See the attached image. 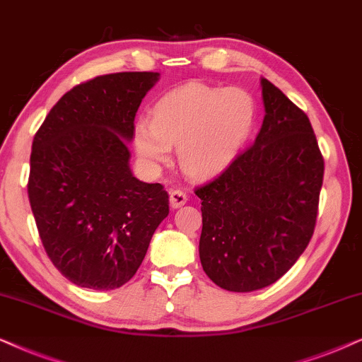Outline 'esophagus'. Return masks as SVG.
Listing matches in <instances>:
<instances>
[{"label":"esophagus","instance_id":"esophagus-1","mask_svg":"<svg viewBox=\"0 0 362 362\" xmlns=\"http://www.w3.org/2000/svg\"><path fill=\"white\" fill-rule=\"evenodd\" d=\"M168 195H170L172 209H180V206H184L187 204V200H189V197H187L185 192L182 190H170L168 192Z\"/></svg>","mask_w":362,"mask_h":362}]
</instances>
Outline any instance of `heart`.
Wrapping results in <instances>:
<instances>
[{
    "instance_id": "b5f03b06",
    "label": "heart",
    "mask_w": 362,
    "mask_h": 362,
    "mask_svg": "<svg viewBox=\"0 0 362 362\" xmlns=\"http://www.w3.org/2000/svg\"><path fill=\"white\" fill-rule=\"evenodd\" d=\"M253 100L242 89L189 84L163 95L152 122L137 120L134 147L148 165L165 163L170 147L192 177L223 170L247 141L253 125Z\"/></svg>"
}]
</instances>
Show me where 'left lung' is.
<instances>
[{"instance_id": "obj_1", "label": "left lung", "mask_w": 362, "mask_h": 362, "mask_svg": "<svg viewBox=\"0 0 362 362\" xmlns=\"http://www.w3.org/2000/svg\"><path fill=\"white\" fill-rule=\"evenodd\" d=\"M253 146L195 189L202 200L200 262L215 285L248 293L273 285L313 237L325 160L311 122L268 79Z\"/></svg>"}]
</instances>
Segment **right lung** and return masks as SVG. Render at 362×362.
<instances>
[{
	"label": "right lung",
	"instance_id": "obj_1",
	"mask_svg": "<svg viewBox=\"0 0 362 362\" xmlns=\"http://www.w3.org/2000/svg\"><path fill=\"white\" fill-rule=\"evenodd\" d=\"M158 76L117 72L76 86L33 141L28 197L37 231L52 264L77 286L125 285L168 215V194L132 175L127 148Z\"/></svg>",
	"mask_w": 362,
	"mask_h": 362
}]
</instances>
